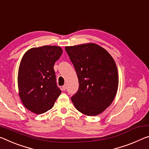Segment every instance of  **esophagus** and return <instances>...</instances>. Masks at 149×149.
<instances>
[{
    "label": "esophagus",
    "instance_id": "1",
    "mask_svg": "<svg viewBox=\"0 0 149 149\" xmlns=\"http://www.w3.org/2000/svg\"><path fill=\"white\" fill-rule=\"evenodd\" d=\"M65 89H66V86L65 85H64V86H62V90L64 91V90H65Z\"/></svg>",
    "mask_w": 149,
    "mask_h": 149
}]
</instances>
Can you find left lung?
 <instances>
[{
  "label": "left lung",
  "instance_id": "obj_1",
  "mask_svg": "<svg viewBox=\"0 0 149 149\" xmlns=\"http://www.w3.org/2000/svg\"><path fill=\"white\" fill-rule=\"evenodd\" d=\"M65 49L79 80L78 91L71 98L75 107L87 116L100 114L111 104L117 92L119 75L114 59L94 43Z\"/></svg>",
  "mask_w": 149,
  "mask_h": 149
}]
</instances>
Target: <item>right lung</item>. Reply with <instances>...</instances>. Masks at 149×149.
Listing matches in <instances>:
<instances>
[{"label": "right lung", "instance_id": "obj_1", "mask_svg": "<svg viewBox=\"0 0 149 149\" xmlns=\"http://www.w3.org/2000/svg\"><path fill=\"white\" fill-rule=\"evenodd\" d=\"M62 52L59 46H44L30 48L22 56L18 73L19 96L24 106L35 114L51 109L62 92L54 65Z\"/></svg>", "mask_w": 149, "mask_h": 149}]
</instances>
